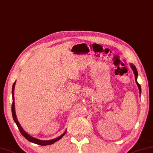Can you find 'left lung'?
Instances as JSON below:
<instances>
[{"mask_svg": "<svg viewBox=\"0 0 153 153\" xmlns=\"http://www.w3.org/2000/svg\"><path fill=\"white\" fill-rule=\"evenodd\" d=\"M130 66H131V68L132 70L134 71V76H135V81H136V85H137L138 86V88L139 89V93H140H140H141V87H140V85L138 84V82H137V78H138V71L136 70V66H134L133 64H130Z\"/></svg>", "mask_w": 153, "mask_h": 153, "instance_id": "8db88e82", "label": "left lung"}]
</instances>
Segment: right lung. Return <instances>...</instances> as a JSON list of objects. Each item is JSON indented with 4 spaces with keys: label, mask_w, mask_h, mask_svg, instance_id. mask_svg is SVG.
I'll return each mask as SVG.
<instances>
[{
    "label": "right lung",
    "mask_w": 153,
    "mask_h": 153,
    "mask_svg": "<svg viewBox=\"0 0 153 153\" xmlns=\"http://www.w3.org/2000/svg\"><path fill=\"white\" fill-rule=\"evenodd\" d=\"M15 83L16 82H14V84L13 85V89H12V94H13V104H12V114H13V117L14 119V121L16 123V125L19 128L20 132L21 134L23 135L24 137H25L26 139L28 140H29L30 142H32V143H36V144H38V145L40 146H47V145H51V144H53L55 143L56 141H58L59 140H60L63 136L65 135V134L66 133V130L64 132V134H62V135L59 137L54 138V139L52 140H40L38 139V138H36L34 137H32L31 136L29 135L28 133L24 131L23 129V128L22 127V126L20 125V124L19 123V121L17 120V115H16V113H15V98H14V91H15Z\"/></svg>",
    "instance_id": "add662e5"
}]
</instances>
